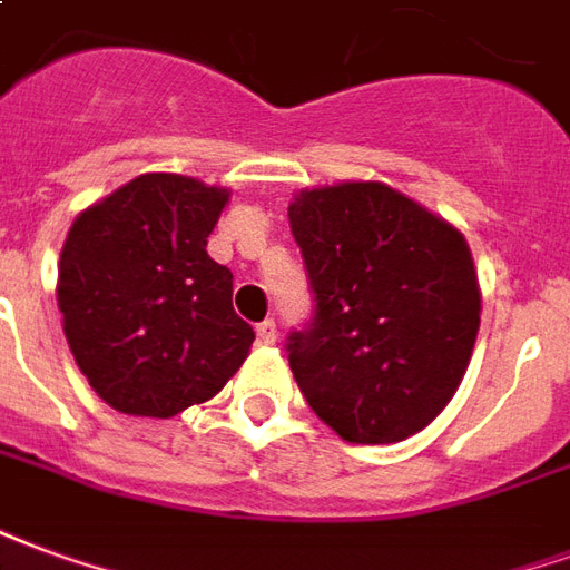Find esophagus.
Returning <instances> with one entry per match:
<instances>
[{"label":"esophagus","instance_id":"1","mask_svg":"<svg viewBox=\"0 0 570 570\" xmlns=\"http://www.w3.org/2000/svg\"><path fill=\"white\" fill-rule=\"evenodd\" d=\"M256 338H259V344H274V341H277V326H274V320H263V323L256 326Z\"/></svg>","mask_w":570,"mask_h":570}]
</instances>
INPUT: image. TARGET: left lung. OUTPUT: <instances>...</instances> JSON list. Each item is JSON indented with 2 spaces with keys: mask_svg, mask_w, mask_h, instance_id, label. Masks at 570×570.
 Listing matches in <instances>:
<instances>
[{
  "mask_svg": "<svg viewBox=\"0 0 570 570\" xmlns=\"http://www.w3.org/2000/svg\"><path fill=\"white\" fill-rule=\"evenodd\" d=\"M289 229L317 298L289 335L311 411L350 444L423 432L465 377L480 284L465 235L381 180L302 189Z\"/></svg>",
  "mask_w": 570,
  "mask_h": 570,
  "instance_id": "obj_1",
  "label": "left lung"
}]
</instances>
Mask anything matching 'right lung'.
Wrapping results in <instances>:
<instances>
[{
  "mask_svg": "<svg viewBox=\"0 0 570 570\" xmlns=\"http://www.w3.org/2000/svg\"><path fill=\"white\" fill-rule=\"evenodd\" d=\"M226 202V187L147 171L71 223L62 332L114 411L168 420L214 399L247 360L256 335L232 307V272L208 256Z\"/></svg>",
  "mask_w": 570,
  "mask_h": 570,
  "instance_id": "obj_1",
  "label": "right lung"
}]
</instances>
